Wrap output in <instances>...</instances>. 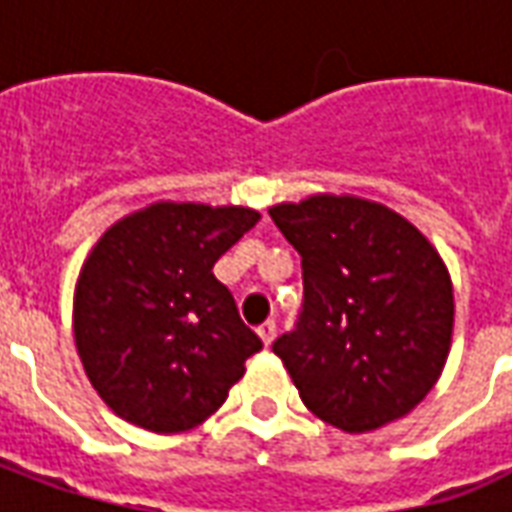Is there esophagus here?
<instances>
[{"mask_svg":"<svg viewBox=\"0 0 512 512\" xmlns=\"http://www.w3.org/2000/svg\"><path fill=\"white\" fill-rule=\"evenodd\" d=\"M257 334H260V340H263V343L271 345L274 343V337H277V323L266 321L260 329H257Z\"/></svg>","mask_w":512,"mask_h":512,"instance_id":"obj_1","label":"esophagus"}]
</instances>
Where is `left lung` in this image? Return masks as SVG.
Here are the masks:
<instances>
[{
	"label": "left lung",
	"instance_id": "left-lung-1",
	"mask_svg": "<svg viewBox=\"0 0 512 512\" xmlns=\"http://www.w3.org/2000/svg\"><path fill=\"white\" fill-rule=\"evenodd\" d=\"M271 219L301 255L304 304L277 337L304 406L345 433L406 417L450 354L452 282L400 213L359 197L282 202Z\"/></svg>",
	"mask_w": 512,
	"mask_h": 512
}]
</instances>
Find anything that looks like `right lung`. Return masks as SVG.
Masks as SVG:
<instances>
[{
  "label": "right lung",
  "mask_w": 512,
  "mask_h": 512,
  "mask_svg": "<svg viewBox=\"0 0 512 512\" xmlns=\"http://www.w3.org/2000/svg\"><path fill=\"white\" fill-rule=\"evenodd\" d=\"M260 219L252 208L156 202L109 227L76 285L84 373L117 417L180 433L211 417L263 343L213 263Z\"/></svg>",
  "instance_id": "add662e5"
}]
</instances>
